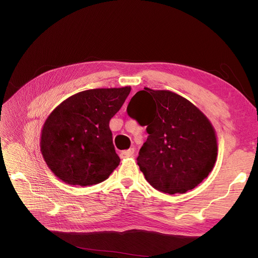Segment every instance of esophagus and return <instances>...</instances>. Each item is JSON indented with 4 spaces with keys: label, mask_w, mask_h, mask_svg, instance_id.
Here are the masks:
<instances>
[{
    "label": "esophagus",
    "mask_w": 258,
    "mask_h": 258,
    "mask_svg": "<svg viewBox=\"0 0 258 258\" xmlns=\"http://www.w3.org/2000/svg\"><path fill=\"white\" fill-rule=\"evenodd\" d=\"M134 152H135V150L133 149V147H131V149H128V150L120 152V157H131V156H133Z\"/></svg>",
    "instance_id": "esophagus-1"
}]
</instances>
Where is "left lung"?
<instances>
[{
    "instance_id": "left-lung-1",
    "label": "left lung",
    "mask_w": 258,
    "mask_h": 258,
    "mask_svg": "<svg viewBox=\"0 0 258 258\" xmlns=\"http://www.w3.org/2000/svg\"><path fill=\"white\" fill-rule=\"evenodd\" d=\"M130 117L149 134L138 157L147 182L167 194L193 189L217 157L215 130L193 103L171 91L144 87L131 98Z\"/></svg>"
}]
</instances>
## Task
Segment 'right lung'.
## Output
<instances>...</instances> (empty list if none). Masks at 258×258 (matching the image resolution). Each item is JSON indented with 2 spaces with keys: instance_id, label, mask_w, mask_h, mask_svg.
<instances>
[{
  "instance_id": "obj_1",
  "label": "right lung",
  "mask_w": 258,
  "mask_h": 258,
  "mask_svg": "<svg viewBox=\"0 0 258 258\" xmlns=\"http://www.w3.org/2000/svg\"><path fill=\"white\" fill-rule=\"evenodd\" d=\"M130 92V86L83 91L67 98L48 115L40 146L54 175L67 184L80 186L108 178L120 161L109 120Z\"/></svg>"
}]
</instances>
